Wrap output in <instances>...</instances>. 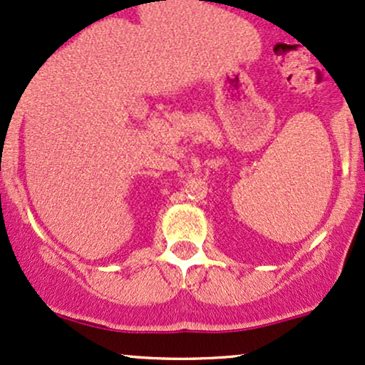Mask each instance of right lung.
Listing matches in <instances>:
<instances>
[{
	"mask_svg": "<svg viewBox=\"0 0 365 365\" xmlns=\"http://www.w3.org/2000/svg\"><path fill=\"white\" fill-rule=\"evenodd\" d=\"M165 1H166V0H165Z\"/></svg>",
	"mask_w": 365,
	"mask_h": 365,
	"instance_id": "1",
	"label": "right lung"
}]
</instances>
